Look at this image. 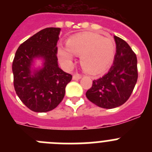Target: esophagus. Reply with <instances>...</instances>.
<instances>
[{"mask_svg":"<svg viewBox=\"0 0 152 152\" xmlns=\"http://www.w3.org/2000/svg\"><path fill=\"white\" fill-rule=\"evenodd\" d=\"M82 77V75H80L79 73H75L73 75V79L74 80H78Z\"/></svg>","mask_w":152,"mask_h":152,"instance_id":"esophagus-1","label":"esophagus"}]
</instances>
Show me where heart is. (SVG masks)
<instances>
[{
	"mask_svg": "<svg viewBox=\"0 0 152 152\" xmlns=\"http://www.w3.org/2000/svg\"><path fill=\"white\" fill-rule=\"evenodd\" d=\"M67 46L58 45V56L61 63L70 67L73 54L78 55L82 68L91 73L104 71L112 62L116 51L113 40L91 33L72 36L67 41Z\"/></svg>",
	"mask_w": 152,
	"mask_h": 152,
	"instance_id": "obj_1",
	"label": "heart"
}]
</instances>
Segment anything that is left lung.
Returning a JSON list of instances; mask_svg holds the SVG:
<instances>
[{"mask_svg": "<svg viewBox=\"0 0 152 152\" xmlns=\"http://www.w3.org/2000/svg\"><path fill=\"white\" fill-rule=\"evenodd\" d=\"M114 39L116 53L113 65L105 75L93 80L92 87L86 92L90 101L106 109L126 103L138 80L136 55L126 41L116 36Z\"/></svg>", "mask_w": 152, "mask_h": 152, "instance_id": "8db88e82", "label": "left lung"}]
</instances>
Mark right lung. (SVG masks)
I'll list each match as a JSON object with an SVG mask.
<instances>
[{
  "label": "right lung",
  "instance_id": "1",
  "mask_svg": "<svg viewBox=\"0 0 152 152\" xmlns=\"http://www.w3.org/2000/svg\"><path fill=\"white\" fill-rule=\"evenodd\" d=\"M60 28L42 29L23 42L12 64L13 86L17 96L34 112L52 110L63 100L72 75L58 65L57 42ZM36 57L44 58V67L32 75L30 65Z\"/></svg>",
  "mask_w": 152,
  "mask_h": 152
}]
</instances>
